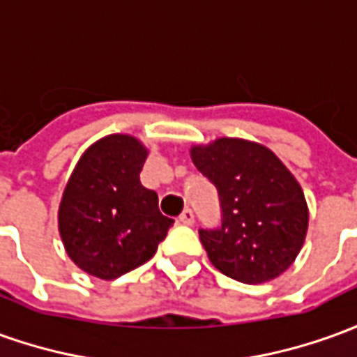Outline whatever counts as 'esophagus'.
Wrapping results in <instances>:
<instances>
[{
  "label": "esophagus",
  "mask_w": 357,
  "mask_h": 357,
  "mask_svg": "<svg viewBox=\"0 0 357 357\" xmlns=\"http://www.w3.org/2000/svg\"><path fill=\"white\" fill-rule=\"evenodd\" d=\"M179 222L185 224V226H193V222H195L193 211H191V208H185V211L181 213V216H179Z\"/></svg>",
  "instance_id": "esophagus-1"
}]
</instances>
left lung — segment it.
I'll return each instance as SVG.
<instances>
[{"label": "left lung", "mask_w": 357, "mask_h": 357, "mask_svg": "<svg viewBox=\"0 0 357 357\" xmlns=\"http://www.w3.org/2000/svg\"><path fill=\"white\" fill-rule=\"evenodd\" d=\"M191 160L220 197L222 226L199 230L211 263L243 284L268 282L290 268L305 241L309 211L280 158L263 144L220 137L191 146Z\"/></svg>", "instance_id": "obj_1"}]
</instances>
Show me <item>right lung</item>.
Instances as JSON below:
<instances>
[{
  "instance_id": "right-lung-1",
  "label": "right lung",
  "mask_w": 357,
  "mask_h": 357,
  "mask_svg": "<svg viewBox=\"0 0 357 357\" xmlns=\"http://www.w3.org/2000/svg\"><path fill=\"white\" fill-rule=\"evenodd\" d=\"M149 151L131 135H108L79 158L59 203L57 226L67 255L102 280L144 265L174 224L158 195L141 185Z\"/></svg>"
}]
</instances>
